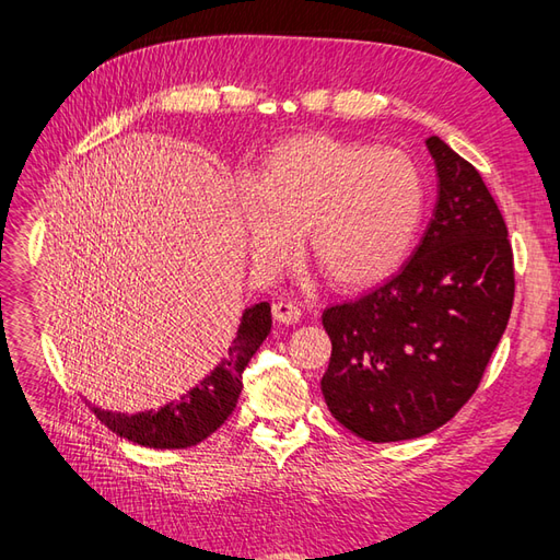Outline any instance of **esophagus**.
I'll return each instance as SVG.
<instances>
[{"mask_svg":"<svg viewBox=\"0 0 560 560\" xmlns=\"http://www.w3.org/2000/svg\"><path fill=\"white\" fill-rule=\"evenodd\" d=\"M271 315L281 325H295L301 319L303 311H301V305H295L293 301H277L271 305Z\"/></svg>","mask_w":560,"mask_h":560,"instance_id":"34e87169","label":"esophagus"}]
</instances>
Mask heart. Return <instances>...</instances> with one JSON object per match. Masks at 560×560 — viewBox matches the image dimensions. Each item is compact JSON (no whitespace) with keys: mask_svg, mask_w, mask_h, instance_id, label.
Returning <instances> with one entry per match:
<instances>
[{"mask_svg":"<svg viewBox=\"0 0 560 560\" xmlns=\"http://www.w3.org/2000/svg\"><path fill=\"white\" fill-rule=\"evenodd\" d=\"M425 177L411 156L313 135L273 147L241 195L249 259L273 273L307 253L339 287L355 289L395 271L425 211Z\"/></svg>","mask_w":560,"mask_h":560,"instance_id":"obj_1","label":"heart"}]
</instances>
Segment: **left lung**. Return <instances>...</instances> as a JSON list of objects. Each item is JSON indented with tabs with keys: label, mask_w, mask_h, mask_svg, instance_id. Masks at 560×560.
Segmentation results:
<instances>
[{
	"label": "left lung",
	"mask_w": 560,
	"mask_h": 560,
	"mask_svg": "<svg viewBox=\"0 0 560 560\" xmlns=\"http://www.w3.org/2000/svg\"><path fill=\"white\" fill-rule=\"evenodd\" d=\"M438 171L433 219L395 277L329 305L323 395L363 440L395 443L447 423L477 392L508 327L515 261L503 213L479 171L428 137Z\"/></svg>",
	"instance_id": "left-lung-1"
}]
</instances>
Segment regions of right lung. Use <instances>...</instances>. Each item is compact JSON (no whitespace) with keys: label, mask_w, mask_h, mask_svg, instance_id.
Returning a JSON list of instances; mask_svg holds the SVG:
<instances>
[{"label":"right lung","mask_w":560,"mask_h":560,"mask_svg":"<svg viewBox=\"0 0 560 560\" xmlns=\"http://www.w3.org/2000/svg\"><path fill=\"white\" fill-rule=\"evenodd\" d=\"M271 331L269 303H257L245 311L243 323L231 343L229 355L217 365V371L189 389L187 395L161 407L159 411L144 413H113L91 407L96 419L120 438L132 440L144 447L183 450L192 447L209 438L233 413L237 397L243 389V371Z\"/></svg>","instance_id":"1"}]
</instances>
